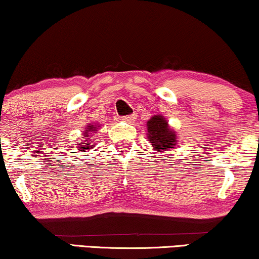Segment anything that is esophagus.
Masks as SVG:
<instances>
[{"mask_svg":"<svg viewBox=\"0 0 259 259\" xmlns=\"http://www.w3.org/2000/svg\"><path fill=\"white\" fill-rule=\"evenodd\" d=\"M121 119L123 120V121H127V122H133V121H136V119H137V114H136V113H134V114H130V115L122 116Z\"/></svg>","mask_w":259,"mask_h":259,"instance_id":"esophagus-1","label":"esophagus"}]
</instances>
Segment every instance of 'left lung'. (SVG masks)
<instances>
[{
  "mask_svg": "<svg viewBox=\"0 0 259 259\" xmlns=\"http://www.w3.org/2000/svg\"><path fill=\"white\" fill-rule=\"evenodd\" d=\"M147 138L158 152L172 150L177 145V133L161 115H153L147 121Z\"/></svg>",
  "mask_w": 259,
  "mask_h": 259,
  "instance_id": "1",
  "label": "left lung"
}]
</instances>
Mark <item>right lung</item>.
<instances>
[{"instance_id": "obj_1", "label": "right lung", "mask_w": 259, "mask_h": 259, "mask_svg": "<svg viewBox=\"0 0 259 259\" xmlns=\"http://www.w3.org/2000/svg\"><path fill=\"white\" fill-rule=\"evenodd\" d=\"M98 127L99 126H95V125H88L87 127H86V130H84V132H83V134H82V137H87L86 138V140H84V143H83V145H82V143H81V141L79 140L77 141V148H79L80 151H83V152H86V151H90V150H92V148L94 147V145H91L90 144V139H91V136L92 134H93L95 131L98 130ZM97 133V132H95Z\"/></svg>"}]
</instances>
